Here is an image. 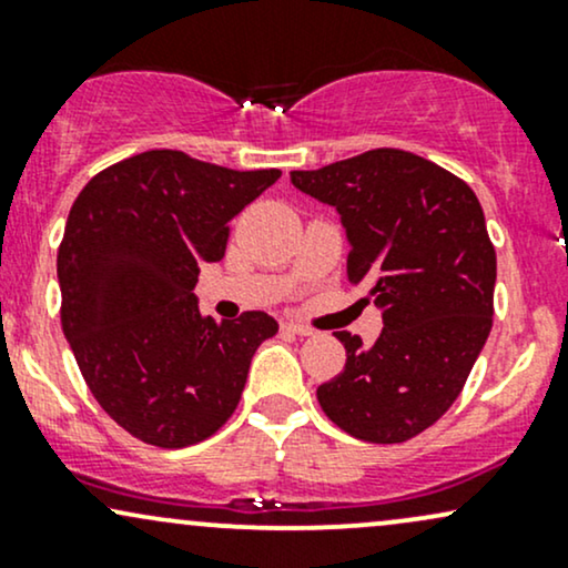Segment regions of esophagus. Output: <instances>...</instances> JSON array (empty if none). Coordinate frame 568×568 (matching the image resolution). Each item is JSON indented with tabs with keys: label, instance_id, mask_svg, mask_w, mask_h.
I'll list each match as a JSON object with an SVG mask.
<instances>
[{
	"label": "esophagus",
	"instance_id": "esophagus-1",
	"mask_svg": "<svg viewBox=\"0 0 568 568\" xmlns=\"http://www.w3.org/2000/svg\"><path fill=\"white\" fill-rule=\"evenodd\" d=\"M283 331H285V334H293V336H312V334H315V331H312L310 325H302V323H296V321H285L283 323Z\"/></svg>",
	"mask_w": 568,
	"mask_h": 568
}]
</instances>
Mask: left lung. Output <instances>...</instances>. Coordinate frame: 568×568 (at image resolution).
Listing matches in <instances>:
<instances>
[{"label": "left lung", "instance_id": "8db88e82", "mask_svg": "<svg viewBox=\"0 0 568 568\" xmlns=\"http://www.w3.org/2000/svg\"><path fill=\"white\" fill-rule=\"evenodd\" d=\"M291 184L336 207L349 283L384 310L371 347L338 331L347 363L317 400L352 438H414L452 408L491 331L497 253L484 207L465 181L400 149L291 171Z\"/></svg>", "mask_w": 568, "mask_h": 568}]
</instances>
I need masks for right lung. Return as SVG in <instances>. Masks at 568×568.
Returning a JSON list of instances; mask_svg holds the SVG:
<instances>
[{"label": "right lung", "instance_id": "add662e5", "mask_svg": "<svg viewBox=\"0 0 568 568\" xmlns=\"http://www.w3.org/2000/svg\"><path fill=\"white\" fill-rule=\"evenodd\" d=\"M277 179L154 149L98 173L71 205L63 336L101 408L139 440L211 438L237 408L253 352L277 334L266 312L205 317L194 293L200 264L224 258L230 221Z\"/></svg>", "mask_w": 568, "mask_h": 568}]
</instances>
